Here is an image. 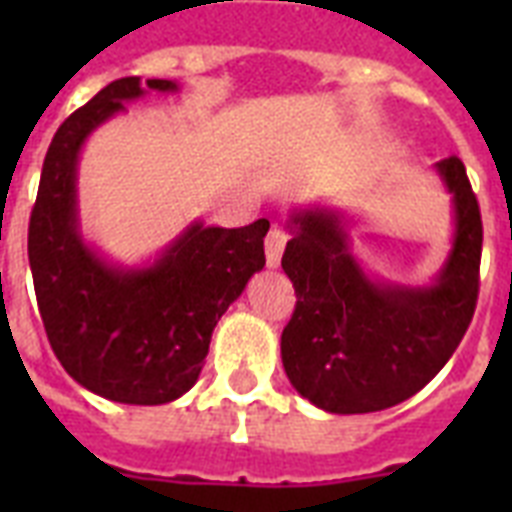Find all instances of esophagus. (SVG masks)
<instances>
[{
  "label": "esophagus",
  "instance_id": "34e87169",
  "mask_svg": "<svg viewBox=\"0 0 512 512\" xmlns=\"http://www.w3.org/2000/svg\"><path fill=\"white\" fill-rule=\"evenodd\" d=\"M284 247H287V231L279 228V225H273L268 236H265V260L271 268L281 263V255H284Z\"/></svg>",
  "mask_w": 512,
  "mask_h": 512
}]
</instances>
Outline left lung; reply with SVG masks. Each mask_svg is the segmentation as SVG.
Here are the masks:
<instances>
[{"mask_svg":"<svg viewBox=\"0 0 512 512\" xmlns=\"http://www.w3.org/2000/svg\"><path fill=\"white\" fill-rule=\"evenodd\" d=\"M452 193L454 244L430 287L369 279L348 247L342 212L295 209L281 268L297 303L281 332V361L303 398L332 414L396 406L452 358L476 311L484 225L465 164H436Z\"/></svg>","mask_w":512,"mask_h":512,"instance_id":"8db88e82","label":"left lung"}]
</instances>
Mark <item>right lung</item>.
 Here are the masks:
<instances>
[{
	"label": "right lung",
	"instance_id": "1",
	"mask_svg": "<svg viewBox=\"0 0 512 512\" xmlns=\"http://www.w3.org/2000/svg\"><path fill=\"white\" fill-rule=\"evenodd\" d=\"M148 90L175 92L170 79ZM140 76L116 79L68 116L44 156L28 220V263L55 356L82 388L119 404H170L199 380L209 340L228 305L263 271L271 223H193L148 268H116L84 244L76 162L92 130L143 95Z\"/></svg>",
	"mask_w": 512,
	"mask_h": 512
}]
</instances>
